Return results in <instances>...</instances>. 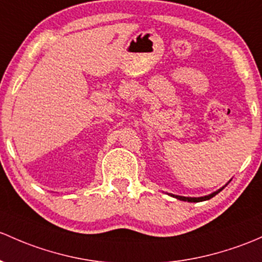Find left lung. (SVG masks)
Masks as SVG:
<instances>
[{"instance_id":"obj_1","label":"left lung","mask_w":262,"mask_h":262,"mask_svg":"<svg viewBox=\"0 0 262 262\" xmlns=\"http://www.w3.org/2000/svg\"><path fill=\"white\" fill-rule=\"evenodd\" d=\"M224 187L220 189H217L216 192H212V193L207 194V196H203V197H184V196H177V194H172V193H168V194L172 197H174V198H177V200H180V201H186V202H202V201H207V200H210V198L216 196L220 191H222V189H224Z\"/></svg>"}]
</instances>
